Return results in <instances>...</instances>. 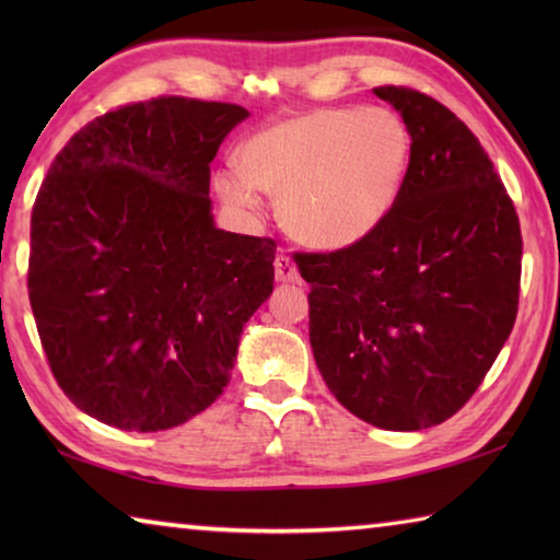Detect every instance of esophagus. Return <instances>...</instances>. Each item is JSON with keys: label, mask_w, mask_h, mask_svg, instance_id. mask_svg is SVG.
Segmentation results:
<instances>
[{"label": "esophagus", "mask_w": 560, "mask_h": 560, "mask_svg": "<svg viewBox=\"0 0 560 560\" xmlns=\"http://www.w3.org/2000/svg\"><path fill=\"white\" fill-rule=\"evenodd\" d=\"M273 277L281 283H293L299 281V269L289 254H277V259H273Z\"/></svg>", "instance_id": "obj_1"}]
</instances>
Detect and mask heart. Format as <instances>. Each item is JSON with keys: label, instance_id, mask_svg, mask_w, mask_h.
Returning <instances> with one entry per match:
<instances>
[{"label": "heart", "instance_id": "1", "mask_svg": "<svg viewBox=\"0 0 560 560\" xmlns=\"http://www.w3.org/2000/svg\"><path fill=\"white\" fill-rule=\"evenodd\" d=\"M240 160L244 173L214 177L224 202L257 212L259 189L277 192L293 240L343 249L390 214L410 170L412 130L393 108H318L259 130Z\"/></svg>", "mask_w": 560, "mask_h": 560}]
</instances>
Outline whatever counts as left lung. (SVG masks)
Segmentation results:
<instances>
[{
    "mask_svg": "<svg viewBox=\"0 0 560 560\" xmlns=\"http://www.w3.org/2000/svg\"><path fill=\"white\" fill-rule=\"evenodd\" d=\"M412 130L402 192L346 249L299 252L308 338L328 390L360 420L415 432L462 410L514 328L521 226L477 136L405 86L373 89Z\"/></svg>",
    "mask_w": 560,
    "mask_h": 560,
    "instance_id": "left-lung-1",
    "label": "left lung"
}]
</instances>
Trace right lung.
<instances>
[{
    "instance_id": "add662e5",
    "label": "right lung",
    "mask_w": 560,
    "mask_h": 560,
    "mask_svg": "<svg viewBox=\"0 0 560 560\" xmlns=\"http://www.w3.org/2000/svg\"><path fill=\"white\" fill-rule=\"evenodd\" d=\"M249 110L158 96L63 145L32 210L30 301L66 397L128 432L177 428L230 383L277 242L217 230L210 163Z\"/></svg>"
}]
</instances>
